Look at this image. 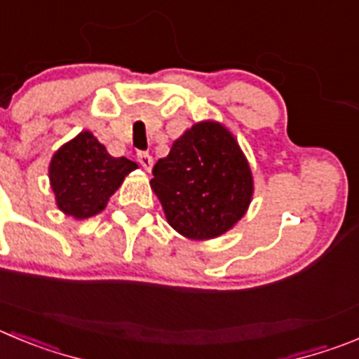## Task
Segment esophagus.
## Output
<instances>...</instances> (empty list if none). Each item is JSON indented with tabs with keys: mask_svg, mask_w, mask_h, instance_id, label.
I'll list each match as a JSON object with an SVG mask.
<instances>
[{
	"mask_svg": "<svg viewBox=\"0 0 359 359\" xmlns=\"http://www.w3.org/2000/svg\"><path fill=\"white\" fill-rule=\"evenodd\" d=\"M137 160H139V163L146 170H151V167H153V156H151L149 153H146V151H140V153H137Z\"/></svg>",
	"mask_w": 359,
	"mask_h": 359,
	"instance_id": "1",
	"label": "esophagus"
}]
</instances>
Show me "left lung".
<instances>
[{
	"instance_id": "left-lung-1",
	"label": "left lung",
	"mask_w": 359,
	"mask_h": 359,
	"mask_svg": "<svg viewBox=\"0 0 359 359\" xmlns=\"http://www.w3.org/2000/svg\"><path fill=\"white\" fill-rule=\"evenodd\" d=\"M151 187L167 222L187 238H215L244 217L252 174L235 137L219 123H199L153 167Z\"/></svg>"
}]
</instances>
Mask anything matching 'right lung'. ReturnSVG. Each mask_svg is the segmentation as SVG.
<instances>
[{
  "label": "right lung",
  "instance_id": "1",
  "mask_svg": "<svg viewBox=\"0 0 359 359\" xmlns=\"http://www.w3.org/2000/svg\"><path fill=\"white\" fill-rule=\"evenodd\" d=\"M135 169L137 163L114 158L90 131H81L55 153L49 180L58 208L74 219H87L107 206L124 176Z\"/></svg>",
  "mask_w": 359,
  "mask_h": 359
}]
</instances>
